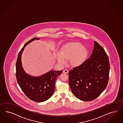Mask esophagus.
I'll return each instance as SVG.
<instances>
[{
  "label": "esophagus",
  "mask_w": 123,
  "mask_h": 123,
  "mask_svg": "<svg viewBox=\"0 0 123 123\" xmlns=\"http://www.w3.org/2000/svg\"><path fill=\"white\" fill-rule=\"evenodd\" d=\"M63 73L65 74H67L68 73V71L67 69H64V70H63Z\"/></svg>",
  "instance_id": "34e87169"
}]
</instances>
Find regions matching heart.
<instances>
[{
	"instance_id": "b5f03b06",
	"label": "heart",
	"mask_w": 123,
	"mask_h": 123,
	"mask_svg": "<svg viewBox=\"0 0 123 123\" xmlns=\"http://www.w3.org/2000/svg\"><path fill=\"white\" fill-rule=\"evenodd\" d=\"M60 55L56 56L57 61L64 64L65 60H69L72 66H78L84 62L88 55V51L82 44L72 41L67 43L60 49Z\"/></svg>"
}]
</instances>
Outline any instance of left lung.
Segmentation results:
<instances>
[{"label": "left lung", "mask_w": 123, "mask_h": 123, "mask_svg": "<svg viewBox=\"0 0 123 123\" xmlns=\"http://www.w3.org/2000/svg\"><path fill=\"white\" fill-rule=\"evenodd\" d=\"M110 68L107 55L94 41L89 58L69 72V85L75 97L87 101L96 99L107 86Z\"/></svg>", "instance_id": "8db88e82"}]
</instances>
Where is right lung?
<instances>
[{
    "label": "right lung",
    "instance_id": "obj_1",
    "mask_svg": "<svg viewBox=\"0 0 123 123\" xmlns=\"http://www.w3.org/2000/svg\"><path fill=\"white\" fill-rule=\"evenodd\" d=\"M40 39L35 37L24 45L19 53L16 63V78L20 88L30 100L38 102L45 101L51 97L55 92L56 78L63 71L51 70L41 76H32L24 71L22 63V52L27 45Z\"/></svg>",
    "mask_w": 123,
    "mask_h": 123
}]
</instances>
